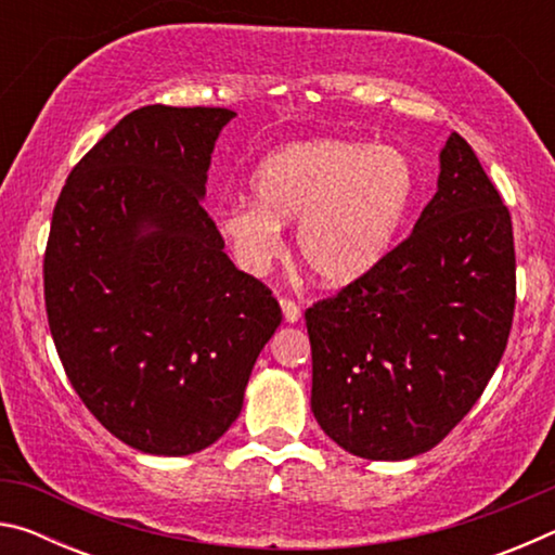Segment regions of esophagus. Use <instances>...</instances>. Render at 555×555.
Wrapping results in <instances>:
<instances>
[{
    "instance_id": "obj_1",
    "label": "esophagus",
    "mask_w": 555,
    "mask_h": 555,
    "mask_svg": "<svg viewBox=\"0 0 555 555\" xmlns=\"http://www.w3.org/2000/svg\"><path fill=\"white\" fill-rule=\"evenodd\" d=\"M281 311H284L286 323H296L300 318V306L294 298H281Z\"/></svg>"
}]
</instances>
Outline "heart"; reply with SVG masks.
Returning a JSON list of instances; mask_svg holds the SVG:
<instances>
[{
  "instance_id": "obj_1",
  "label": "heart",
  "mask_w": 555,
  "mask_h": 555,
  "mask_svg": "<svg viewBox=\"0 0 555 555\" xmlns=\"http://www.w3.org/2000/svg\"><path fill=\"white\" fill-rule=\"evenodd\" d=\"M255 203L218 212L242 269L259 274L281 251V224L296 222L304 264L327 286L362 279L387 255L416 195L409 156L393 146L311 139L261 158Z\"/></svg>"
}]
</instances>
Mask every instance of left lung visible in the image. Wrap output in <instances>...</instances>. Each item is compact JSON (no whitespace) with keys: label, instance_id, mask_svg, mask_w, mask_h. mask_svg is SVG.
I'll return each mask as SVG.
<instances>
[{"label":"left lung","instance_id":"left-lung-1","mask_svg":"<svg viewBox=\"0 0 555 555\" xmlns=\"http://www.w3.org/2000/svg\"><path fill=\"white\" fill-rule=\"evenodd\" d=\"M514 304L509 208L453 131L438 191L409 237L306 311L315 421L352 455L426 453L482 397Z\"/></svg>","mask_w":555,"mask_h":555}]
</instances>
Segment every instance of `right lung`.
<instances>
[{
    "label": "right lung",
    "instance_id": "1",
    "mask_svg": "<svg viewBox=\"0 0 555 555\" xmlns=\"http://www.w3.org/2000/svg\"><path fill=\"white\" fill-rule=\"evenodd\" d=\"M224 107L146 105L65 181L43 255L46 315L75 393L121 443L191 455L240 416L281 323L201 205Z\"/></svg>",
    "mask_w": 555,
    "mask_h": 555
}]
</instances>
